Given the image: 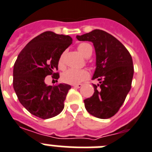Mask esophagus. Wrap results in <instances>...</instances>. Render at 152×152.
I'll list each match as a JSON object with an SVG mask.
<instances>
[{"mask_svg": "<svg viewBox=\"0 0 152 152\" xmlns=\"http://www.w3.org/2000/svg\"><path fill=\"white\" fill-rule=\"evenodd\" d=\"M73 86L74 87V88H81L82 86H83V85H82V84H76V85H73Z\"/></svg>", "mask_w": 152, "mask_h": 152, "instance_id": "1", "label": "esophagus"}]
</instances>
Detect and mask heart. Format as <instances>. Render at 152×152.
<instances>
[{
  "label": "heart",
  "instance_id": "obj_1",
  "mask_svg": "<svg viewBox=\"0 0 152 152\" xmlns=\"http://www.w3.org/2000/svg\"><path fill=\"white\" fill-rule=\"evenodd\" d=\"M77 50L83 57L86 58L89 57L92 53V48L91 45L86 42L79 44L77 46ZM58 66L61 69H64L65 68V52H63L60 55L59 59H58ZM88 76H89V73L86 69H69L63 73L62 80L63 82L67 84L76 85L84 81L85 79L88 77Z\"/></svg>",
  "mask_w": 152,
  "mask_h": 152
}]
</instances>
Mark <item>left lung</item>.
I'll use <instances>...</instances> for the list:
<instances>
[{
	"instance_id": "obj_1",
	"label": "left lung",
	"mask_w": 152,
	"mask_h": 152,
	"mask_svg": "<svg viewBox=\"0 0 152 152\" xmlns=\"http://www.w3.org/2000/svg\"><path fill=\"white\" fill-rule=\"evenodd\" d=\"M76 39L92 42L96 53L92 79H98L100 84H93L94 94L84 100L86 109L95 117L110 118L120 110L131 88L134 73L131 54L120 41L103 30L95 29Z\"/></svg>"
}]
</instances>
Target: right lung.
Returning a JSON list of instances; mask_svg holds the SVG:
<instances>
[{"mask_svg": "<svg viewBox=\"0 0 152 152\" xmlns=\"http://www.w3.org/2000/svg\"><path fill=\"white\" fill-rule=\"evenodd\" d=\"M73 42L69 35L47 31L34 38L19 54L13 66V86L19 101L30 113L42 119L58 115L71 86H47L45 79L51 75L58 79V59ZM57 82V80H56Z\"/></svg>", "mask_w": 152, "mask_h": 152, "instance_id": "obj_1", "label": "right lung"}]
</instances>
